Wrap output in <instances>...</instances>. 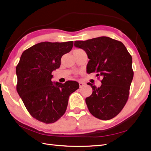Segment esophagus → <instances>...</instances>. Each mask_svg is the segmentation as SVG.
<instances>
[{"label": "esophagus", "instance_id": "1", "mask_svg": "<svg viewBox=\"0 0 151 151\" xmlns=\"http://www.w3.org/2000/svg\"><path fill=\"white\" fill-rule=\"evenodd\" d=\"M85 85V83H83V82H81V81H80V82H79V86H80V88H81L83 85Z\"/></svg>", "mask_w": 151, "mask_h": 151}]
</instances>
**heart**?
<instances>
[{
    "label": "heart",
    "instance_id": "obj_1",
    "mask_svg": "<svg viewBox=\"0 0 151 151\" xmlns=\"http://www.w3.org/2000/svg\"><path fill=\"white\" fill-rule=\"evenodd\" d=\"M78 50H80V49H78Z\"/></svg>",
    "mask_w": 151,
    "mask_h": 151
}]
</instances>
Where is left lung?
<instances>
[{"label":"left lung","mask_w":151,"mask_h":151,"mask_svg":"<svg viewBox=\"0 0 151 151\" xmlns=\"http://www.w3.org/2000/svg\"><path fill=\"white\" fill-rule=\"evenodd\" d=\"M74 45L84 50L90 59L88 73H97L102 78L99 88L87 83L93 89L85 99L90 113L101 120L114 118L129 98L134 76L131 55L121 42L107 37L75 41Z\"/></svg>","instance_id":"left-lung-1"}]
</instances>
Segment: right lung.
<instances>
[{
    "mask_svg": "<svg viewBox=\"0 0 151 151\" xmlns=\"http://www.w3.org/2000/svg\"><path fill=\"white\" fill-rule=\"evenodd\" d=\"M73 42L37 43L22 53L16 66L17 91L33 118L53 123L66 110L70 94L79 88L78 83H53L52 73L59 68L62 56L71 51Z\"/></svg>",
    "mask_w": 151,
    "mask_h": 151,
    "instance_id": "obj_1",
    "label": "right lung"
}]
</instances>
